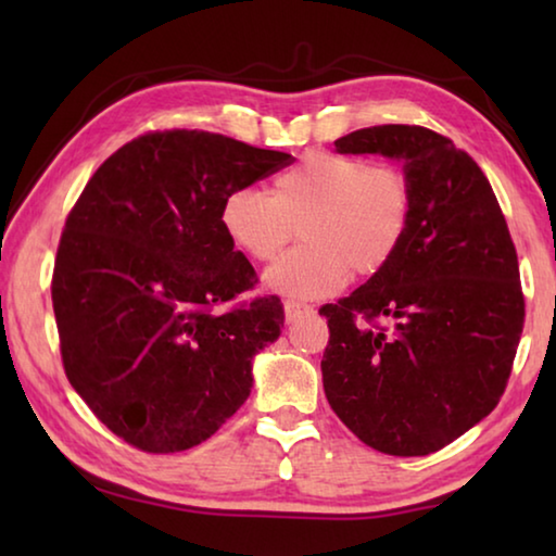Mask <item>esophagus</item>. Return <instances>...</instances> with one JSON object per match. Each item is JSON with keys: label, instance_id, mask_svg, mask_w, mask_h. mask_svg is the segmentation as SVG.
I'll list each match as a JSON object with an SVG mask.
<instances>
[{"label": "esophagus", "instance_id": "obj_1", "mask_svg": "<svg viewBox=\"0 0 556 556\" xmlns=\"http://www.w3.org/2000/svg\"><path fill=\"white\" fill-rule=\"evenodd\" d=\"M312 312V306L308 304H301V301H294V299H287L285 301V318L287 324H294L296 318H301L304 314Z\"/></svg>", "mask_w": 556, "mask_h": 556}]
</instances>
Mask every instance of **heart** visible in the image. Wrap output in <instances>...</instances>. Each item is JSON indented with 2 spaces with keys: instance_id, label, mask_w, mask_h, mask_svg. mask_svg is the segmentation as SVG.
I'll use <instances>...</instances> for the list:
<instances>
[{
  "instance_id": "obj_1",
  "label": "heart",
  "mask_w": 556,
  "mask_h": 556,
  "mask_svg": "<svg viewBox=\"0 0 556 556\" xmlns=\"http://www.w3.org/2000/svg\"><path fill=\"white\" fill-rule=\"evenodd\" d=\"M412 184L394 164L308 152L281 172L269 195L232 188L220 205L228 240L255 262L275 260L299 228L301 248L267 269L265 285L291 299L328 296L348 275L372 277L407 235Z\"/></svg>"
}]
</instances>
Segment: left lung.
I'll list each match as a JSON object with an SVG mask.
<instances>
[{
  "label": "left lung",
  "mask_w": 556,
  "mask_h": 556,
  "mask_svg": "<svg viewBox=\"0 0 556 556\" xmlns=\"http://www.w3.org/2000/svg\"><path fill=\"white\" fill-rule=\"evenodd\" d=\"M336 152L402 162L412 218L390 265L318 312L326 400L375 451L434 454L488 417L510 378L525 324L510 230L481 166L444 135L380 125Z\"/></svg>",
  "instance_id": "8db88e82"
}]
</instances>
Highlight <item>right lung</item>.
Here are the masks:
<instances>
[{"mask_svg": "<svg viewBox=\"0 0 556 556\" xmlns=\"http://www.w3.org/2000/svg\"><path fill=\"white\" fill-rule=\"evenodd\" d=\"M285 152L199 129L149 131L102 164L68 213L51 299L63 368L112 434L147 454L211 439L252 388V357L285 326L220 225L232 188Z\"/></svg>", "mask_w": 556, "mask_h": 556, "instance_id": "right-lung-1", "label": "right lung"}]
</instances>
